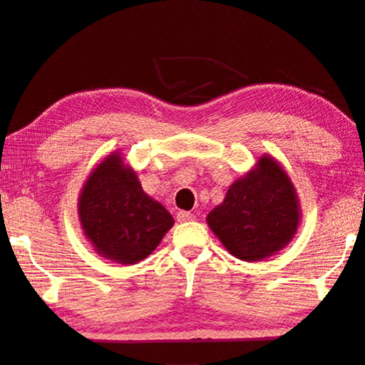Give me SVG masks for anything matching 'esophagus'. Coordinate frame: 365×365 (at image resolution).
Returning a JSON list of instances; mask_svg holds the SVG:
<instances>
[{
  "mask_svg": "<svg viewBox=\"0 0 365 365\" xmlns=\"http://www.w3.org/2000/svg\"><path fill=\"white\" fill-rule=\"evenodd\" d=\"M195 219V214L188 212V211H178L177 212V221L178 222H188V221H193Z\"/></svg>",
  "mask_w": 365,
  "mask_h": 365,
  "instance_id": "34e87169",
  "label": "esophagus"
}]
</instances>
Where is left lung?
<instances>
[{"label":"left lung","mask_w":365,"mask_h":365,"mask_svg":"<svg viewBox=\"0 0 365 365\" xmlns=\"http://www.w3.org/2000/svg\"><path fill=\"white\" fill-rule=\"evenodd\" d=\"M206 221L235 258L259 262L284 248L297 232L296 188L279 162L262 155L255 169L230 185Z\"/></svg>","instance_id":"left-lung-1"}]
</instances>
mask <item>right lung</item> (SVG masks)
<instances>
[{
    "label": "right lung",
    "instance_id": "1",
    "mask_svg": "<svg viewBox=\"0 0 365 365\" xmlns=\"http://www.w3.org/2000/svg\"><path fill=\"white\" fill-rule=\"evenodd\" d=\"M78 214L94 250L121 264L151 255L173 225L170 212L144 193L136 172L118 153L92 170L79 195Z\"/></svg>",
    "mask_w": 365,
    "mask_h": 365
}]
</instances>
